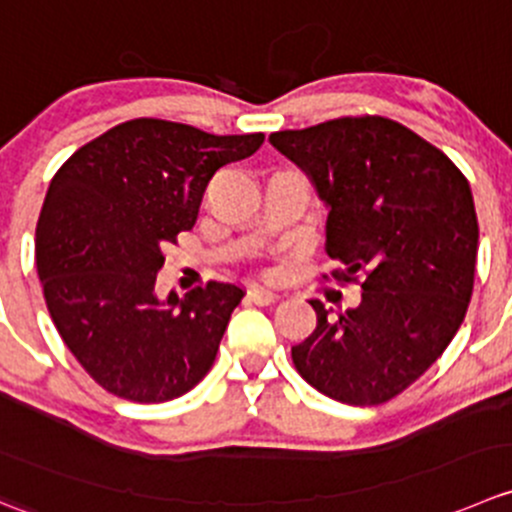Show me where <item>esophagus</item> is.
Masks as SVG:
<instances>
[{
	"label": "esophagus",
	"instance_id": "obj_1",
	"mask_svg": "<svg viewBox=\"0 0 512 512\" xmlns=\"http://www.w3.org/2000/svg\"><path fill=\"white\" fill-rule=\"evenodd\" d=\"M247 297H250L255 305H272V302L277 300V292L267 290V287L262 285H252L250 290H247Z\"/></svg>",
	"mask_w": 512,
	"mask_h": 512
}]
</instances>
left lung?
<instances>
[{
	"mask_svg": "<svg viewBox=\"0 0 512 512\" xmlns=\"http://www.w3.org/2000/svg\"><path fill=\"white\" fill-rule=\"evenodd\" d=\"M270 142L330 210L332 277L362 287L360 305L335 317L310 302L317 327L292 362L337 403H388L443 355L468 312L478 260L468 180L443 150L380 114L272 132Z\"/></svg>",
	"mask_w": 512,
	"mask_h": 512,
	"instance_id": "1",
	"label": "left lung"
}]
</instances>
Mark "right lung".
Instances as JSON below:
<instances>
[{
  "label": "right lung",
  "mask_w": 512,
  "mask_h": 512,
  "mask_svg": "<svg viewBox=\"0 0 512 512\" xmlns=\"http://www.w3.org/2000/svg\"><path fill=\"white\" fill-rule=\"evenodd\" d=\"M255 135L167 119L122 122L52 177L37 222V275L54 327L107 393L167 403L210 372L245 290L207 282L155 295L165 247L192 230L212 175L255 155Z\"/></svg>",
  "instance_id": "obj_1"
}]
</instances>
